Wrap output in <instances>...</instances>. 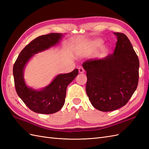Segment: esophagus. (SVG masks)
Here are the masks:
<instances>
[{
  "label": "esophagus",
  "mask_w": 149,
  "mask_h": 149,
  "mask_svg": "<svg viewBox=\"0 0 149 149\" xmlns=\"http://www.w3.org/2000/svg\"><path fill=\"white\" fill-rule=\"evenodd\" d=\"M78 71H79V73H83L84 72V68H83V67H81V66H80V67L78 68Z\"/></svg>",
  "instance_id": "1"
}]
</instances>
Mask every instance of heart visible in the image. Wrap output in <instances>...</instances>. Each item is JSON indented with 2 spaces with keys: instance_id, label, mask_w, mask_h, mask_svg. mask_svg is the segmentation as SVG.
<instances>
[{
  "instance_id": "b5f03b06",
  "label": "heart",
  "mask_w": 149,
  "mask_h": 149,
  "mask_svg": "<svg viewBox=\"0 0 149 149\" xmlns=\"http://www.w3.org/2000/svg\"><path fill=\"white\" fill-rule=\"evenodd\" d=\"M102 43V42L101 40H96L93 42V45L94 47H99V46L101 45Z\"/></svg>"
}]
</instances>
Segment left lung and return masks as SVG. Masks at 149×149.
Segmentation results:
<instances>
[{
    "instance_id": "8db88e82",
    "label": "left lung",
    "mask_w": 149,
    "mask_h": 149,
    "mask_svg": "<svg viewBox=\"0 0 149 149\" xmlns=\"http://www.w3.org/2000/svg\"><path fill=\"white\" fill-rule=\"evenodd\" d=\"M118 38L114 52L102 59L88 60L86 91L91 104L99 111L109 112L125 106L139 82V60L127 36L114 33Z\"/></svg>"
}]
</instances>
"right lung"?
<instances>
[{"label":"right lung","mask_w":149,"mask_h":149,"mask_svg":"<svg viewBox=\"0 0 149 149\" xmlns=\"http://www.w3.org/2000/svg\"><path fill=\"white\" fill-rule=\"evenodd\" d=\"M62 34L51 33L40 36L29 43L20 53L13 67L16 92L30 110L40 114H49L60 111L65 102L66 88L78 74V70L58 74L48 86L40 91L28 88L24 79V69L34 54L55 45Z\"/></svg>","instance_id":"obj_1"}]
</instances>
